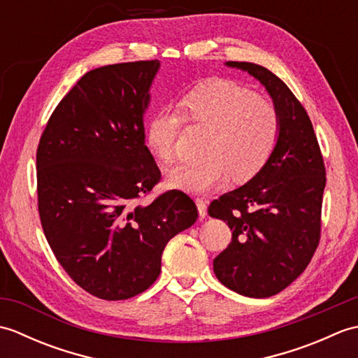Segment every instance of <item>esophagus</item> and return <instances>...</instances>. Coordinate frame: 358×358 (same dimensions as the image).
<instances>
[{
    "instance_id": "obj_1",
    "label": "esophagus",
    "mask_w": 358,
    "mask_h": 358,
    "mask_svg": "<svg viewBox=\"0 0 358 358\" xmlns=\"http://www.w3.org/2000/svg\"><path fill=\"white\" fill-rule=\"evenodd\" d=\"M195 204H196V209H199L200 218L206 217V215H208V201L203 200V199H196V200H195Z\"/></svg>"
}]
</instances>
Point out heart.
<instances>
[{
    "label": "heart",
    "instance_id": "heart-1",
    "mask_svg": "<svg viewBox=\"0 0 358 358\" xmlns=\"http://www.w3.org/2000/svg\"><path fill=\"white\" fill-rule=\"evenodd\" d=\"M180 109L183 114L163 108L148 121L146 144L157 158H173L185 118L209 127L210 134L204 146L206 158L178 163L167 171L172 187L204 194L227 185L232 175L245 181L262 169L277 144L280 117L275 106L234 81L204 83L183 96Z\"/></svg>",
    "mask_w": 358,
    "mask_h": 358
}]
</instances>
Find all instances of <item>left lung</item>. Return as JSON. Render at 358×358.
I'll return each instance as SVG.
<instances>
[{"label":"left lung","mask_w":358,"mask_h":358,"mask_svg":"<svg viewBox=\"0 0 358 358\" xmlns=\"http://www.w3.org/2000/svg\"><path fill=\"white\" fill-rule=\"evenodd\" d=\"M224 64L260 81L278 112L280 134L262 169L210 203L209 215L232 231L214 272L231 291L266 299L291 285L315 252L326 172L313 123L291 89L260 64Z\"/></svg>","instance_id":"obj_1"}]
</instances>
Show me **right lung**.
Instances as JSON below:
<instances>
[{
	"instance_id": "right-lung-1",
	"label": "right lung",
	"mask_w": 358,
	"mask_h": 358,
	"mask_svg": "<svg viewBox=\"0 0 358 358\" xmlns=\"http://www.w3.org/2000/svg\"><path fill=\"white\" fill-rule=\"evenodd\" d=\"M158 71V59L89 71L58 103L38 144L45 238L75 283L103 300L146 291L167 241L199 218L181 191L140 203L162 178L144 141Z\"/></svg>"
}]
</instances>
